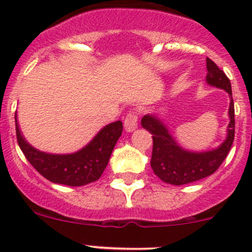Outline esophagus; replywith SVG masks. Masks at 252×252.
Instances as JSON below:
<instances>
[{
    "mask_svg": "<svg viewBox=\"0 0 252 252\" xmlns=\"http://www.w3.org/2000/svg\"><path fill=\"white\" fill-rule=\"evenodd\" d=\"M124 128L126 131H133L138 128V114L135 112H129L124 119Z\"/></svg>",
    "mask_w": 252,
    "mask_h": 252,
    "instance_id": "esophagus-1",
    "label": "esophagus"
}]
</instances>
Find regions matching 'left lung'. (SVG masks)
I'll use <instances>...</instances> for the list:
<instances>
[{"instance_id":"8db88e82","label":"left lung","mask_w":252,"mask_h":252,"mask_svg":"<svg viewBox=\"0 0 252 252\" xmlns=\"http://www.w3.org/2000/svg\"><path fill=\"white\" fill-rule=\"evenodd\" d=\"M206 68H207V75H206L207 84L225 90L230 96L227 139L220 147L205 152L187 151L175 142L167 126L158 117L146 114L141 119V126L152 134V141H154L151 156L152 171L159 179L168 184H189L213 174L225 159L234 141V102L232 97L230 80L210 58L206 60Z\"/></svg>"}]
</instances>
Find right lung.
I'll return each instance as SVG.
<instances>
[{
  "mask_svg": "<svg viewBox=\"0 0 252 252\" xmlns=\"http://www.w3.org/2000/svg\"><path fill=\"white\" fill-rule=\"evenodd\" d=\"M17 140L20 150L42 177L57 184L81 187L96 182L107 167L114 145L123 131L121 121L103 126L95 138L78 152L69 155L46 154L32 147L22 135L17 123Z\"/></svg>",
  "mask_w": 252,
  "mask_h": 252,
  "instance_id": "add662e5",
  "label": "right lung"
}]
</instances>
